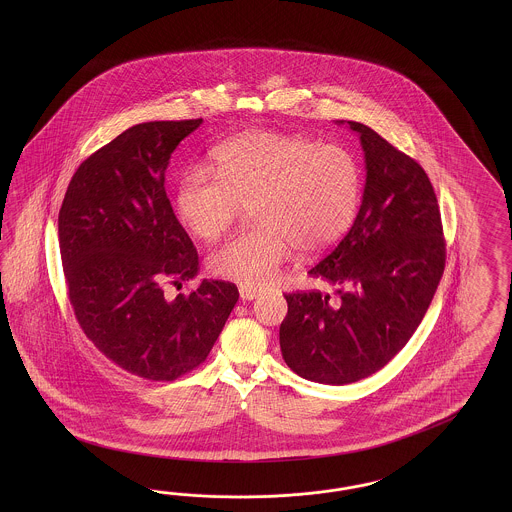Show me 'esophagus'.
<instances>
[{
  "mask_svg": "<svg viewBox=\"0 0 512 512\" xmlns=\"http://www.w3.org/2000/svg\"><path fill=\"white\" fill-rule=\"evenodd\" d=\"M259 296L257 289H251V287H240V298L242 300H255Z\"/></svg>",
  "mask_w": 512,
  "mask_h": 512,
  "instance_id": "1",
  "label": "esophagus"
}]
</instances>
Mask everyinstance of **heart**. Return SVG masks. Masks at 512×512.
<instances>
[{"label":"heart","instance_id":"obj_1","mask_svg":"<svg viewBox=\"0 0 512 512\" xmlns=\"http://www.w3.org/2000/svg\"><path fill=\"white\" fill-rule=\"evenodd\" d=\"M362 193L357 157L340 144L278 131H251L219 146L214 172L187 171L176 191V214L195 236L223 233L244 204H255L257 227L236 234L210 255L219 278L264 287L291 248L321 253L351 229Z\"/></svg>","mask_w":512,"mask_h":512}]
</instances>
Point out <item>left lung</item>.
Masks as SVG:
<instances>
[{"instance_id": "8db88e82", "label": "left lung", "mask_w": 512, "mask_h": 512, "mask_svg": "<svg viewBox=\"0 0 512 512\" xmlns=\"http://www.w3.org/2000/svg\"><path fill=\"white\" fill-rule=\"evenodd\" d=\"M347 125L364 150L362 204L349 233L308 272L336 293L285 295L289 310L279 326L287 366L325 385L360 381L402 351L434 298L447 257L428 174L372 127Z\"/></svg>"}]
</instances>
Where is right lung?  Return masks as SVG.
Wrapping results in <instances>:
<instances>
[{
  "label": "right lung",
  "mask_w": 512,
  "mask_h": 512,
  "mask_svg": "<svg viewBox=\"0 0 512 512\" xmlns=\"http://www.w3.org/2000/svg\"><path fill=\"white\" fill-rule=\"evenodd\" d=\"M199 120L125 129L80 163L63 197L58 236L69 302L93 345L125 372L174 381L212 351L238 302L229 281L202 279L199 255L172 212L165 171Z\"/></svg>",
  "instance_id": "obj_1"
}]
</instances>
